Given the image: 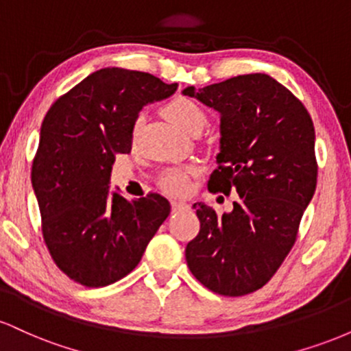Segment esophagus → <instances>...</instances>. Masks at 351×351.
Returning a JSON list of instances; mask_svg holds the SVG:
<instances>
[{
	"label": "esophagus",
	"instance_id": "esophagus-1",
	"mask_svg": "<svg viewBox=\"0 0 351 351\" xmlns=\"http://www.w3.org/2000/svg\"><path fill=\"white\" fill-rule=\"evenodd\" d=\"M171 208L173 211H183V209H188L189 204L184 203V201H171Z\"/></svg>",
	"mask_w": 351,
	"mask_h": 351
}]
</instances>
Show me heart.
I'll return each mask as SVG.
<instances>
[{"label": "heart", "instance_id": "heart-1", "mask_svg": "<svg viewBox=\"0 0 351 351\" xmlns=\"http://www.w3.org/2000/svg\"><path fill=\"white\" fill-rule=\"evenodd\" d=\"M163 114L173 125L181 128L183 132H189L196 127H204L206 123V114L203 107L195 100L186 97H176L170 100L163 107ZM188 173L189 170H170L160 180V186L171 195H181L188 188Z\"/></svg>", "mask_w": 351, "mask_h": 351}]
</instances>
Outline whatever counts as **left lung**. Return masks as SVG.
I'll return each instance as SVG.
<instances>
[{
  "label": "left lung",
  "instance_id": "obj_1",
  "mask_svg": "<svg viewBox=\"0 0 351 351\" xmlns=\"http://www.w3.org/2000/svg\"><path fill=\"white\" fill-rule=\"evenodd\" d=\"M183 95L219 114L217 170L209 188L239 199L217 216L195 203L199 234L186 245L189 271L209 291L237 297L267 284L297 237L317 186L315 130L307 108L267 74H244Z\"/></svg>",
  "mask_w": 351,
  "mask_h": 351
}]
</instances>
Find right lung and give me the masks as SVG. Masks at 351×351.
<instances>
[{"label":"right lung","instance_id":"obj_1","mask_svg":"<svg viewBox=\"0 0 351 351\" xmlns=\"http://www.w3.org/2000/svg\"><path fill=\"white\" fill-rule=\"evenodd\" d=\"M176 88L148 72L104 67L44 117L31 173L44 241L60 271L86 287L134 271L170 215L167 198L128 201L110 176L115 156L132 150L140 110Z\"/></svg>","mask_w":351,"mask_h":351}]
</instances>
